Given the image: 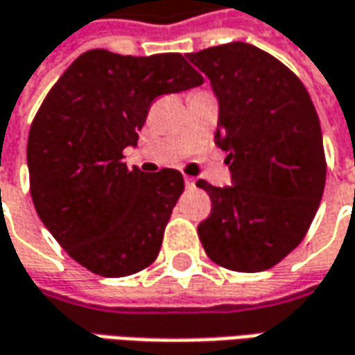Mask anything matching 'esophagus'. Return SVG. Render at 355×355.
<instances>
[{"mask_svg": "<svg viewBox=\"0 0 355 355\" xmlns=\"http://www.w3.org/2000/svg\"><path fill=\"white\" fill-rule=\"evenodd\" d=\"M194 182H196L194 178L187 177V175H184V184H187V189H194Z\"/></svg>", "mask_w": 355, "mask_h": 355, "instance_id": "1", "label": "esophagus"}]
</instances>
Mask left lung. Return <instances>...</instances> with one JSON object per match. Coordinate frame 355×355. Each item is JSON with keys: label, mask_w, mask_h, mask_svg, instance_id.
<instances>
[{"label": "left lung", "mask_w": 355, "mask_h": 355, "mask_svg": "<svg viewBox=\"0 0 355 355\" xmlns=\"http://www.w3.org/2000/svg\"><path fill=\"white\" fill-rule=\"evenodd\" d=\"M214 88L216 145L227 153L232 187H196L212 200L198 224L206 255L239 273L271 269L311 227L326 182L322 131L299 76L248 43L190 53Z\"/></svg>", "instance_id": "1"}]
</instances>
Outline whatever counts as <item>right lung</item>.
I'll return each instance as SVG.
<instances>
[{
	"label": "right lung",
	"instance_id": "right-lung-1",
	"mask_svg": "<svg viewBox=\"0 0 355 355\" xmlns=\"http://www.w3.org/2000/svg\"><path fill=\"white\" fill-rule=\"evenodd\" d=\"M180 53L80 55L46 94L27 141L31 198L60 248L100 277H128L157 259L184 178L123 163L155 98L200 86Z\"/></svg>",
	"mask_w": 355,
	"mask_h": 355
}]
</instances>
